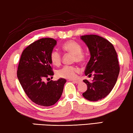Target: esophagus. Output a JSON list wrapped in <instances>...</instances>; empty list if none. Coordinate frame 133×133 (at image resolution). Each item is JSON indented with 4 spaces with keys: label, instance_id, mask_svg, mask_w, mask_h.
<instances>
[{
    "label": "esophagus",
    "instance_id": "34e87169",
    "mask_svg": "<svg viewBox=\"0 0 133 133\" xmlns=\"http://www.w3.org/2000/svg\"><path fill=\"white\" fill-rule=\"evenodd\" d=\"M72 81L73 83H76V84H79V83H81V81Z\"/></svg>",
    "mask_w": 133,
    "mask_h": 133
}]
</instances>
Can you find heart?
Returning <instances> with one entry per match:
<instances>
[{
  "label": "heart",
  "instance_id": "1",
  "mask_svg": "<svg viewBox=\"0 0 133 133\" xmlns=\"http://www.w3.org/2000/svg\"><path fill=\"white\" fill-rule=\"evenodd\" d=\"M62 50L66 52L73 54V62L83 63L85 60V56L82 52V47L80 44L73 40L64 43L62 46ZM50 60L55 66H59L62 62V54L56 50H52L50 53ZM79 71L78 67L73 66H65L58 70V76L68 79H73Z\"/></svg>",
  "mask_w": 133,
  "mask_h": 133
}]
</instances>
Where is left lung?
Masks as SVG:
<instances>
[{"instance_id":"left-lung-1","label":"left lung","mask_w":133,"mask_h":133,"mask_svg":"<svg viewBox=\"0 0 133 133\" xmlns=\"http://www.w3.org/2000/svg\"><path fill=\"white\" fill-rule=\"evenodd\" d=\"M81 38L87 45L90 54L85 74L94 76L92 82L83 81L88 89L82 95L90 101L101 100L111 92L118 77L119 65L117 52L110 42L99 35H86Z\"/></svg>"}]
</instances>
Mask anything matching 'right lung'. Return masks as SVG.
Returning a JSON list of instances; mask_svg holds the SVG:
<instances>
[{
    "label": "right lung",
    "mask_w": 133,
    "mask_h": 133,
    "mask_svg": "<svg viewBox=\"0 0 133 133\" xmlns=\"http://www.w3.org/2000/svg\"><path fill=\"white\" fill-rule=\"evenodd\" d=\"M56 43L51 38L34 42L23 51L19 63L17 77L23 89L33 102L41 106L55 104L66 82L63 78L56 81L50 78L54 75L50 56Z\"/></svg>",
    "instance_id": "1"
}]
</instances>
